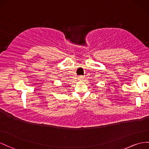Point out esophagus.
<instances>
[{
	"mask_svg": "<svg viewBox=\"0 0 149 149\" xmlns=\"http://www.w3.org/2000/svg\"><path fill=\"white\" fill-rule=\"evenodd\" d=\"M84 79V76H82V75H80L79 77V80H83Z\"/></svg>",
	"mask_w": 149,
	"mask_h": 149,
	"instance_id": "obj_1",
	"label": "esophagus"
}]
</instances>
